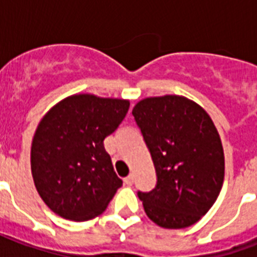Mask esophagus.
Returning <instances> with one entry per match:
<instances>
[{"label":"esophagus","mask_w":257,"mask_h":257,"mask_svg":"<svg viewBox=\"0 0 257 257\" xmlns=\"http://www.w3.org/2000/svg\"><path fill=\"white\" fill-rule=\"evenodd\" d=\"M124 183L126 184V185H132V184H133V176L132 175L126 176V177L124 179Z\"/></svg>","instance_id":"1"}]
</instances>
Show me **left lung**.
<instances>
[{
  "label": "left lung",
  "mask_w": 257,
  "mask_h": 257,
  "mask_svg": "<svg viewBox=\"0 0 257 257\" xmlns=\"http://www.w3.org/2000/svg\"><path fill=\"white\" fill-rule=\"evenodd\" d=\"M152 156L157 184L139 192L153 223L179 229L197 223L215 204L224 181V151L213 121L187 97L139 101L132 110Z\"/></svg>",
  "instance_id": "8db88e82"
}]
</instances>
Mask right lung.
Here are the masks:
<instances>
[{"label":"right lung","instance_id":"1","mask_svg":"<svg viewBox=\"0 0 257 257\" xmlns=\"http://www.w3.org/2000/svg\"><path fill=\"white\" fill-rule=\"evenodd\" d=\"M129 101L73 94L40 121L30 151L34 185L64 219L86 221L106 209L122 180L104 148L128 113Z\"/></svg>","mask_w":257,"mask_h":257}]
</instances>
